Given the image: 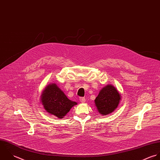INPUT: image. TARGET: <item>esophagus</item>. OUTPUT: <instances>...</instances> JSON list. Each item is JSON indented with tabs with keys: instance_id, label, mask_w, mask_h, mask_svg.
Segmentation results:
<instances>
[{
	"instance_id": "34e87169",
	"label": "esophagus",
	"mask_w": 160,
	"mask_h": 160,
	"mask_svg": "<svg viewBox=\"0 0 160 160\" xmlns=\"http://www.w3.org/2000/svg\"><path fill=\"white\" fill-rule=\"evenodd\" d=\"M79 100L81 101V102H82V103H84L86 102V99L84 98H80Z\"/></svg>"
}]
</instances>
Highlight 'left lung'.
<instances>
[{"mask_svg": "<svg viewBox=\"0 0 160 160\" xmlns=\"http://www.w3.org/2000/svg\"><path fill=\"white\" fill-rule=\"evenodd\" d=\"M120 100L121 95L117 88L112 84H108L99 91L94 102L98 112L106 115L117 108Z\"/></svg>", "mask_w": 160, "mask_h": 160, "instance_id": "obj_1", "label": "left lung"}]
</instances>
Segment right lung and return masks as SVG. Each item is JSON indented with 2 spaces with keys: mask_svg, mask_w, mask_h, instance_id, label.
Instances as JSON below:
<instances>
[{
  "mask_svg": "<svg viewBox=\"0 0 160 160\" xmlns=\"http://www.w3.org/2000/svg\"><path fill=\"white\" fill-rule=\"evenodd\" d=\"M41 102L45 110L58 118H62L77 102L69 100L56 83L46 86L41 95Z\"/></svg>",
  "mask_w": 160,
  "mask_h": 160,
  "instance_id": "1",
  "label": "right lung"
}]
</instances>
